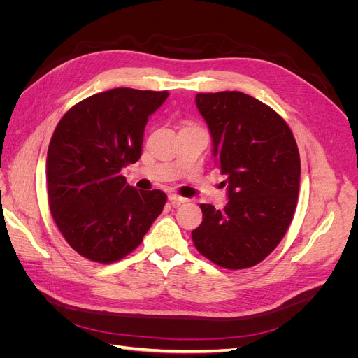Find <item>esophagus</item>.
Listing matches in <instances>:
<instances>
[{
    "instance_id": "obj_1",
    "label": "esophagus",
    "mask_w": 358,
    "mask_h": 358,
    "mask_svg": "<svg viewBox=\"0 0 358 358\" xmlns=\"http://www.w3.org/2000/svg\"><path fill=\"white\" fill-rule=\"evenodd\" d=\"M169 200H170V203H171L173 206H179V204H182V203H187V201H188L187 199H183V197L176 196V194H170V196H169Z\"/></svg>"
}]
</instances>
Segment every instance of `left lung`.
I'll list each match as a JSON object with an SVG mask.
<instances>
[{"label": "left lung", "mask_w": 358, "mask_h": 358, "mask_svg": "<svg viewBox=\"0 0 358 358\" xmlns=\"http://www.w3.org/2000/svg\"><path fill=\"white\" fill-rule=\"evenodd\" d=\"M213 157L227 179L222 210L200 204L192 230L197 251L224 268L258 264L282 241L297 206L300 155L289 127L273 109L239 91L197 94Z\"/></svg>", "instance_id": "obj_1"}]
</instances>
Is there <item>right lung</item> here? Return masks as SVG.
<instances>
[{
    "mask_svg": "<svg viewBox=\"0 0 358 358\" xmlns=\"http://www.w3.org/2000/svg\"><path fill=\"white\" fill-rule=\"evenodd\" d=\"M167 91L115 88L62 116L46 159L49 208L64 239L82 257L109 264L142 243L164 208L159 189L129 187L121 170L142 154L148 117Z\"/></svg>",
    "mask_w": 358,
    "mask_h": 358,
    "instance_id": "1",
    "label": "right lung"
}]
</instances>
